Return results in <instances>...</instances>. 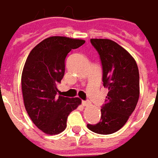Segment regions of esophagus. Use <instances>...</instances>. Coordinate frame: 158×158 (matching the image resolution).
<instances>
[{
    "label": "esophagus",
    "instance_id": "1",
    "mask_svg": "<svg viewBox=\"0 0 158 158\" xmlns=\"http://www.w3.org/2000/svg\"><path fill=\"white\" fill-rule=\"evenodd\" d=\"M82 105L84 106V107H87V106H89L90 105V103L89 102V101H82Z\"/></svg>",
    "mask_w": 158,
    "mask_h": 158
}]
</instances>
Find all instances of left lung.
<instances>
[{"label":"left lung","instance_id":"1","mask_svg":"<svg viewBox=\"0 0 158 158\" xmlns=\"http://www.w3.org/2000/svg\"><path fill=\"white\" fill-rule=\"evenodd\" d=\"M102 65L103 86L108 93L101 108L100 121L88 124L89 130L101 135L117 132L127 123L139 98V72L134 58L117 42L91 39Z\"/></svg>","mask_w":158,"mask_h":158}]
</instances>
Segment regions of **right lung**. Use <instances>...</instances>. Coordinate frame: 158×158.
<instances>
[{"instance_id":"right-lung-1","label":"right lung","mask_w":158,"mask_h":158,"mask_svg":"<svg viewBox=\"0 0 158 158\" xmlns=\"http://www.w3.org/2000/svg\"><path fill=\"white\" fill-rule=\"evenodd\" d=\"M85 40L53 36L40 42L30 52L22 75L24 106L38 128L48 135L64 131L71 111L81 104L79 98L57 96V84L65 73V60L71 50Z\"/></svg>"}]
</instances>
